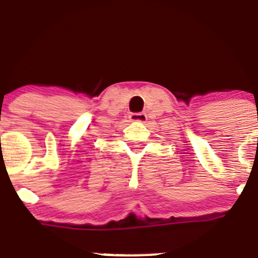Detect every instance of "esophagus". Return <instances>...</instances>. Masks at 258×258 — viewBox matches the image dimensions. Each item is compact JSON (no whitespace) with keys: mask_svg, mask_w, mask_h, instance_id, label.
<instances>
[{"mask_svg":"<svg viewBox=\"0 0 258 258\" xmlns=\"http://www.w3.org/2000/svg\"><path fill=\"white\" fill-rule=\"evenodd\" d=\"M130 121L131 122H146L147 116L146 113H131L130 114Z\"/></svg>","mask_w":258,"mask_h":258,"instance_id":"1","label":"esophagus"}]
</instances>
